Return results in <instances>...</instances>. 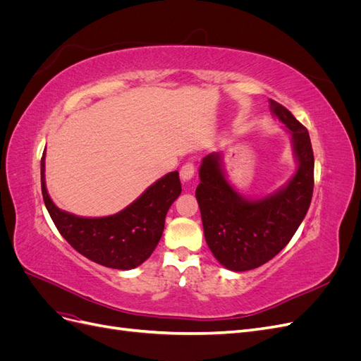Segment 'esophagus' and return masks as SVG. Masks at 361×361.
Masks as SVG:
<instances>
[{"instance_id":"obj_1","label":"esophagus","mask_w":361,"mask_h":361,"mask_svg":"<svg viewBox=\"0 0 361 361\" xmlns=\"http://www.w3.org/2000/svg\"><path fill=\"white\" fill-rule=\"evenodd\" d=\"M194 173H195V166L192 162H185L182 169H180V179L183 182H188L194 178Z\"/></svg>"}]
</instances>
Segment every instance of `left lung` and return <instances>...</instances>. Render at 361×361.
Returning a JSON list of instances; mask_svg holds the SVG:
<instances>
[{
	"label": "left lung",
	"instance_id": "left-lung-1",
	"mask_svg": "<svg viewBox=\"0 0 361 361\" xmlns=\"http://www.w3.org/2000/svg\"><path fill=\"white\" fill-rule=\"evenodd\" d=\"M271 110L292 135L298 170L277 192L257 200L238 194L227 182L220 155L203 158L195 190L207 247L231 271H248L267 264L288 245L309 211L313 194L314 158L310 137L285 106Z\"/></svg>",
	"mask_w": 361,
	"mask_h": 361
}]
</instances>
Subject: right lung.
Segmentation results:
<instances>
[{
  "instance_id": "obj_1",
  "label": "right lung",
  "mask_w": 361,
  "mask_h": 361,
  "mask_svg": "<svg viewBox=\"0 0 361 361\" xmlns=\"http://www.w3.org/2000/svg\"><path fill=\"white\" fill-rule=\"evenodd\" d=\"M42 194L61 236L87 259L114 269H133L154 253L164 232L171 203L182 191L179 173L171 171L110 216L82 218L54 204L45 185V154L40 162Z\"/></svg>"
}]
</instances>
